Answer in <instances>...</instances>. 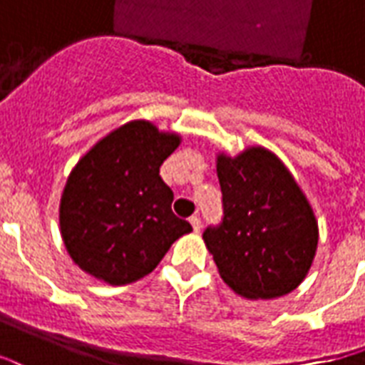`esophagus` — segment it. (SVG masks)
I'll list each match as a JSON object with an SVG mask.
<instances>
[{"label": "esophagus", "mask_w": 365, "mask_h": 365, "mask_svg": "<svg viewBox=\"0 0 365 365\" xmlns=\"http://www.w3.org/2000/svg\"><path fill=\"white\" fill-rule=\"evenodd\" d=\"M188 222H190V225H192V230L196 231V233H200L202 222H200V217H198V215H192V217H190Z\"/></svg>", "instance_id": "obj_1"}]
</instances>
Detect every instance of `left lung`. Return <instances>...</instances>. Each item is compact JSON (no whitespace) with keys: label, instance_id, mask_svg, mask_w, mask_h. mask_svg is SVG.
<instances>
[{"label":"left lung","instance_id":"obj_1","mask_svg":"<svg viewBox=\"0 0 365 365\" xmlns=\"http://www.w3.org/2000/svg\"><path fill=\"white\" fill-rule=\"evenodd\" d=\"M223 220L204 231L222 280L247 299L294 292L309 272L319 225L307 196L278 155L252 145L217 155Z\"/></svg>","mask_w":365,"mask_h":365}]
</instances>
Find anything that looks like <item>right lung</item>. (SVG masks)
Instances as JSON below:
<instances>
[{"mask_svg":"<svg viewBox=\"0 0 365 365\" xmlns=\"http://www.w3.org/2000/svg\"><path fill=\"white\" fill-rule=\"evenodd\" d=\"M180 135L132 120L87 151L63 186L60 233L83 272L124 286L155 270L192 225L173 214V190L159 167Z\"/></svg>","mask_w":365,"mask_h":365,"instance_id":"right-lung-1","label":"right lung"}]
</instances>
